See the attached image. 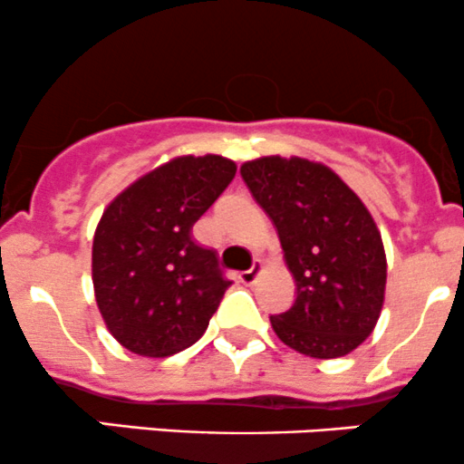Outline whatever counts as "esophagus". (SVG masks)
Instances as JSON below:
<instances>
[{"instance_id":"1","label":"esophagus","mask_w":464,"mask_h":464,"mask_svg":"<svg viewBox=\"0 0 464 464\" xmlns=\"http://www.w3.org/2000/svg\"><path fill=\"white\" fill-rule=\"evenodd\" d=\"M260 269H263V263H260V260H254L252 269H246V272L238 274V280H241L243 285H252L254 280H256V276H258Z\"/></svg>"}]
</instances>
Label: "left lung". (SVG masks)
I'll return each mask as SVG.
<instances>
[{
    "instance_id": "8db88e82",
    "label": "left lung",
    "mask_w": 464,
    "mask_h": 464,
    "mask_svg": "<svg viewBox=\"0 0 464 464\" xmlns=\"http://www.w3.org/2000/svg\"><path fill=\"white\" fill-rule=\"evenodd\" d=\"M241 177L274 221L295 280L294 306L269 317L276 335L315 359L355 351L386 294V252L368 208L329 166L302 158L252 160Z\"/></svg>"
}]
</instances>
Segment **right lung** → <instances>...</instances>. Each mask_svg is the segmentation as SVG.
<instances>
[{
    "instance_id": "1",
    "label": "right lung",
    "mask_w": 464,
    "mask_h": 464,
    "mask_svg": "<svg viewBox=\"0 0 464 464\" xmlns=\"http://www.w3.org/2000/svg\"><path fill=\"white\" fill-rule=\"evenodd\" d=\"M237 175L221 155H184L135 179L102 212L92 280L109 333L142 357H169L208 329L230 280L192 226Z\"/></svg>"
}]
</instances>
